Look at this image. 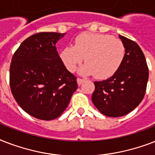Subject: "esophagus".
<instances>
[{"mask_svg":"<svg viewBox=\"0 0 155 155\" xmlns=\"http://www.w3.org/2000/svg\"><path fill=\"white\" fill-rule=\"evenodd\" d=\"M84 81H85L84 79H80V78H78V79H77V84H78V85L80 86V85L82 84V83L84 82Z\"/></svg>","mask_w":155,"mask_h":155,"instance_id":"1","label":"esophagus"}]
</instances>
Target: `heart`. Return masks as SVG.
Wrapping results in <instances>:
<instances>
[{
	"label": "heart",
	"instance_id": "1",
	"mask_svg": "<svg viewBox=\"0 0 155 155\" xmlns=\"http://www.w3.org/2000/svg\"><path fill=\"white\" fill-rule=\"evenodd\" d=\"M125 54L121 40L108 35L82 33L75 39L74 47L68 46L62 50L60 58L71 72L85 58L87 63L79 70L80 75H94L97 79L104 80L117 71Z\"/></svg>",
	"mask_w": 155,
	"mask_h": 155
}]
</instances>
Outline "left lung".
Returning a JSON list of instances; mask_svg holds the SVG:
<instances>
[{
    "label": "left lung",
    "instance_id": "obj_1",
    "mask_svg": "<svg viewBox=\"0 0 155 155\" xmlns=\"http://www.w3.org/2000/svg\"><path fill=\"white\" fill-rule=\"evenodd\" d=\"M119 38L125 48L124 60L113 76L94 82L92 96L97 109L110 117L126 115L142 102L149 78L146 58L139 46L124 36Z\"/></svg>",
    "mask_w": 155,
    "mask_h": 155
}]
</instances>
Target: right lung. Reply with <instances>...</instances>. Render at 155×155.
I'll return each instance as SVG.
<instances>
[{"mask_svg": "<svg viewBox=\"0 0 155 155\" xmlns=\"http://www.w3.org/2000/svg\"><path fill=\"white\" fill-rule=\"evenodd\" d=\"M65 34L38 33L21 42L12 58L9 84L23 110L40 120L58 117L77 89L76 77L68 71L55 44Z\"/></svg>", "mask_w": 155, "mask_h": 155, "instance_id": "1", "label": "right lung"}]
</instances>
